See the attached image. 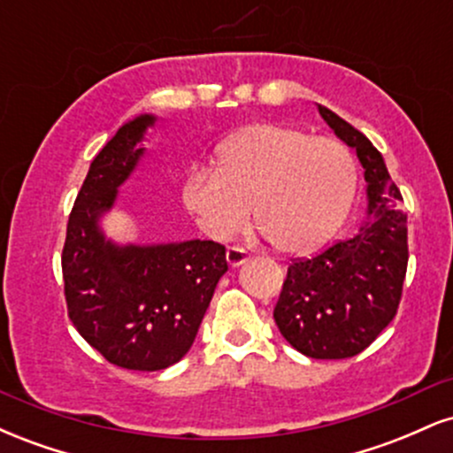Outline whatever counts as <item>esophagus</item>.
Wrapping results in <instances>:
<instances>
[{
    "label": "esophagus",
    "mask_w": 453,
    "mask_h": 453,
    "mask_svg": "<svg viewBox=\"0 0 453 453\" xmlns=\"http://www.w3.org/2000/svg\"><path fill=\"white\" fill-rule=\"evenodd\" d=\"M226 259H227V264H230L232 268H238V266H242L244 262H247L249 256H247V251H244V249H241V247H230V249H227V253H226Z\"/></svg>",
    "instance_id": "obj_1"
}]
</instances>
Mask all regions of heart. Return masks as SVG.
Returning a JSON list of instances; mask_svg holds the SVG:
<instances>
[{"label":"heart","instance_id":"heart-1","mask_svg":"<svg viewBox=\"0 0 453 453\" xmlns=\"http://www.w3.org/2000/svg\"><path fill=\"white\" fill-rule=\"evenodd\" d=\"M345 144L283 123H257L227 138L217 170L194 168L180 187L185 209L215 241L256 221L274 249L300 256L330 241L356 194Z\"/></svg>","mask_w":453,"mask_h":453}]
</instances>
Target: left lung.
I'll return each instance as SVG.
<instances>
[{"label": "left lung", "instance_id": "left-lung-1", "mask_svg": "<svg viewBox=\"0 0 453 453\" xmlns=\"http://www.w3.org/2000/svg\"><path fill=\"white\" fill-rule=\"evenodd\" d=\"M336 138L356 150L366 180V217L347 241L288 268L274 321L285 341L315 360L366 349L396 315L407 273V215L398 209L383 155L330 108L317 104Z\"/></svg>", "mask_w": 453, "mask_h": 453}]
</instances>
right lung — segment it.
<instances>
[{"mask_svg":"<svg viewBox=\"0 0 453 453\" xmlns=\"http://www.w3.org/2000/svg\"><path fill=\"white\" fill-rule=\"evenodd\" d=\"M157 114L123 123L91 161L65 234L67 313L93 349L127 371L173 366L194 345L212 294L227 273L226 247L191 238L179 242H117L104 217L136 173L144 136Z\"/></svg>","mask_w":453,"mask_h":453,"instance_id":"1","label":"right lung"}]
</instances>
